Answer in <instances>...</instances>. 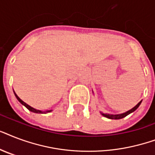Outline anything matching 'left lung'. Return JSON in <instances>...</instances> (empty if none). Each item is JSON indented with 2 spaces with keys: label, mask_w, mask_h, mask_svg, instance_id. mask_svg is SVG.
I'll use <instances>...</instances> for the list:
<instances>
[{
  "label": "left lung",
  "mask_w": 155,
  "mask_h": 155,
  "mask_svg": "<svg viewBox=\"0 0 155 155\" xmlns=\"http://www.w3.org/2000/svg\"><path fill=\"white\" fill-rule=\"evenodd\" d=\"M141 103H142V101H141L140 102H138V103H137V104H136V105H135L134 108H131V109H130V110L127 111V112H125V113H120V114H110V113H103L101 112V114L102 116H104V117H107V118H108V119H113V120H118V119H121V118H124L127 115H129V114H130L131 113H133V112H134V111L136 110V109H137L138 107H139V105L141 104Z\"/></svg>",
  "instance_id": "1"
}]
</instances>
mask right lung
<instances>
[{
  "instance_id": "right-lung-1",
  "label": "right lung",
  "mask_w": 155,
  "mask_h": 155,
  "mask_svg": "<svg viewBox=\"0 0 155 155\" xmlns=\"http://www.w3.org/2000/svg\"><path fill=\"white\" fill-rule=\"evenodd\" d=\"M13 92H14V95H15L16 98L18 99V101L19 102H20L22 105H24L25 107V108H27V109H29V110L30 111V112H32V113H51L52 110H46V111H42V110H38V109H36V108H33V107H31V106H30L29 104H27L26 103H25V102L23 101L22 100H21L19 97H18V95L16 94L15 92L13 91Z\"/></svg>"
}]
</instances>
